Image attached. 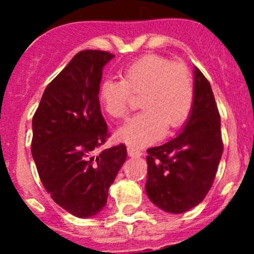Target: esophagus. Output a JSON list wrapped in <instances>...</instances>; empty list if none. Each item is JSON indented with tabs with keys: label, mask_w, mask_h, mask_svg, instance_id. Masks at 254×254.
I'll list each match as a JSON object with an SVG mask.
<instances>
[{
	"label": "esophagus",
	"mask_w": 254,
	"mask_h": 254,
	"mask_svg": "<svg viewBox=\"0 0 254 254\" xmlns=\"http://www.w3.org/2000/svg\"><path fill=\"white\" fill-rule=\"evenodd\" d=\"M127 155L130 156V157H140V156L142 155V151L140 150V148H136L134 147V146H127Z\"/></svg>",
	"instance_id": "esophagus-1"
}]
</instances>
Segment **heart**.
<instances>
[{
  "mask_svg": "<svg viewBox=\"0 0 254 254\" xmlns=\"http://www.w3.org/2000/svg\"><path fill=\"white\" fill-rule=\"evenodd\" d=\"M132 92L143 93V109L123 125L117 135L134 147L160 139L167 127H181L193 107L194 86L189 70L160 55H145L127 65L123 78H104L98 89L102 108L115 119L125 118Z\"/></svg>",
  "mask_w": 254,
  "mask_h": 254,
  "instance_id": "b5f03b06",
  "label": "heart"
}]
</instances>
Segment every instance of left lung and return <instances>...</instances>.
Instances as JSON below:
<instances>
[{
  "label": "left lung",
  "mask_w": 254,
  "mask_h": 254,
  "mask_svg": "<svg viewBox=\"0 0 254 254\" xmlns=\"http://www.w3.org/2000/svg\"><path fill=\"white\" fill-rule=\"evenodd\" d=\"M224 145L221 123L211 86L194 67V101L182 131L163 145L147 150L146 193L172 214L203 201L214 183Z\"/></svg>",
  "instance_id": "left-lung-1"
}]
</instances>
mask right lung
<instances>
[{
    "label": "right lung",
    "instance_id": "right-lung-1",
    "mask_svg": "<svg viewBox=\"0 0 254 254\" xmlns=\"http://www.w3.org/2000/svg\"><path fill=\"white\" fill-rule=\"evenodd\" d=\"M114 55L83 50L49 83L33 117L32 155L53 200L73 216L98 214L127 160L120 143L94 155L108 137L98 89Z\"/></svg>",
    "mask_w": 254,
    "mask_h": 254
}]
</instances>
